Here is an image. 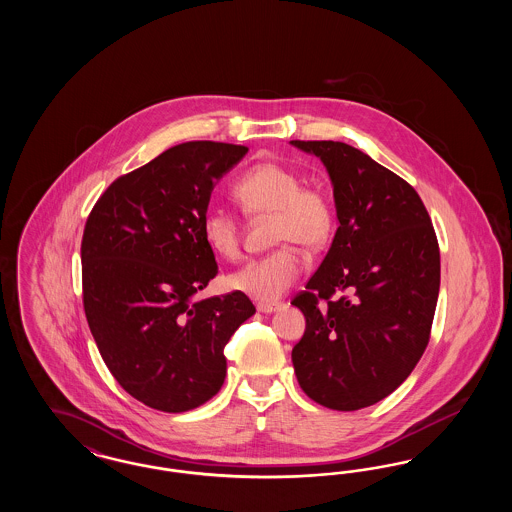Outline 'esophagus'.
<instances>
[{
	"mask_svg": "<svg viewBox=\"0 0 512 512\" xmlns=\"http://www.w3.org/2000/svg\"><path fill=\"white\" fill-rule=\"evenodd\" d=\"M282 307V303H257V311L259 313H274Z\"/></svg>",
	"mask_w": 512,
	"mask_h": 512,
	"instance_id": "esophagus-1",
	"label": "esophagus"
}]
</instances>
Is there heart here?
<instances>
[{
    "instance_id": "1",
    "label": "heart",
    "mask_w": 512,
    "mask_h": 512,
    "mask_svg": "<svg viewBox=\"0 0 512 512\" xmlns=\"http://www.w3.org/2000/svg\"><path fill=\"white\" fill-rule=\"evenodd\" d=\"M232 199L251 219H270V240L282 244L259 259H251L228 276V286L247 297L272 303L282 297L305 268L303 245L318 251L336 228L332 197L318 186L303 184L292 167L263 161L253 165L232 184ZM203 238L224 259L240 253L242 230L234 215L211 209L203 217Z\"/></svg>"
}]
</instances>
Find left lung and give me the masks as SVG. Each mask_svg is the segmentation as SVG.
<instances>
[{
	"instance_id": "8db88e82",
	"label": "left lung",
	"mask_w": 512,
	"mask_h": 512,
	"mask_svg": "<svg viewBox=\"0 0 512 512\" xmlns=\"http://www.w3.org/2000/svg\"><path fill=\"white\" fill-rule=\"evenodd\" d=\"M292 146L320 157L340 226L292 305L297 382L318 405L359 411L397 390L420 361L439 293V245L413 186L343 142Z\"/></svg>"
}]
</instances>
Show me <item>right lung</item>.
I'll return each instance as SVG.
<instances>
[{
  "label": "right lung",
  "mask_w": 512,
  "mask_h": 512,
  "mask_svg": "<svg viewBox=\"0 0 512 512\" xmlns=\"http://www.w3.org/2000/svg\"><path fill=\"white\" fill-rule=\"evenodd\" d=\"M247 147L186 142L117 178L82 236L84 311L99 353L134 399L184 413L217 395L224 345L255 313L245 293L194 299L219 272L203 217Z\"/></svg>",
  "instance_id": "obj_1"
}]
</instances>
